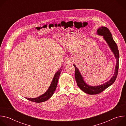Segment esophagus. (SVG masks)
<instances>
[{"label": "esophagus", "instance_id": "1", "mask_svg": "<svg viewBox=\"0 0 126 126\" xmlns=\"http://www.w3.org/2000/svg\"><path fill=\"white\" fill-rule=\"evenodd\" d=\"M72 62H73V61L72 60H70V59H67V60H66V63L67 64H69V63H72Z\"/></svg>", "mask_w": 126, "mask_h": 126}]
</instances>
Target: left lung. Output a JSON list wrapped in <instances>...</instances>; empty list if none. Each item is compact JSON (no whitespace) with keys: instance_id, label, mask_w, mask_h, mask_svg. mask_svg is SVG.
<instances>
[{"instance_id":"left-lung-1","label":"left lung","mask_w":126,"mask_h":126,"mask_svg":"<svg viewBox=\"0 0 126 126\" xmlns=\"http://www.w3.org/2000/svg\"><path fill=\"white\" fill-rule=\"evenodd\" d=\"M98 34L103 36V37L108 44L111 49L115 54L117 60L116 66L115 71V73L113 77L109 81L105 83L104 84L98 86H90L88 85L83 80V77L81 76L78 68L75 65L74 66L75 68V78L78 86L82 90L87 94L90 95H96L99 94L103 92L104 90L112 85L115 81L118 73L119 69V52L116 43L113 39L111 33L107 27H101L97 30Z\"/></svg>"}]
</instances>
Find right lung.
<instances>
[{"label": "right lung", "instance_id": "1", "mask_svg": "<svg viewBox=\"0 0 126 126\" xmlns=\"http://www.w3.org/2000/svg\"><path fill=\"white\" fill-rule=\"evenodd\" d=\"M61 72V69H60L56 73L54 76L53 79L52 81V83L49 89L44 94L36 98H31V99L28 98H26L30 101L35 102V103H41V102H43L48 100L53 95L55 90L56 89Z\"/></svg>", "mask_w": 126, "mask_h": 126}]
</instances>
